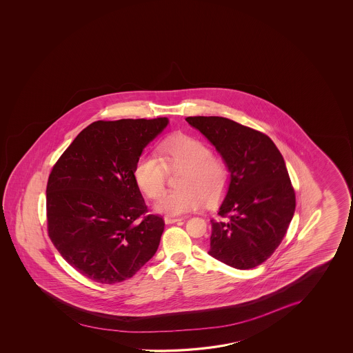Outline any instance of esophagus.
I'll return each mask as SVG.
<instances>
[{
  "mask_svg": "<svg viewBox=\"0 0 353 353\" xmlns=\"http://www.w3.org/2000/svg\"><path fill=\"white\" fill-rule=\"evenodd\" d=\"M182 219H179V218H174V216H165V223L166 224H174V223H177V221H181Z\"/></svg>",
  "mask_w": 353,
  "mask_h": 353,
  "instance_id": "1",
  "label": "esophagus"
}]
</instances>
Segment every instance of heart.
Wrapping results in <instances>:
<instances>
[{
	"label": "heart",
	"mask_w": 353,
	"mask_h": 353,
	"mask_svg": "<svg viewBox=\"0 0 353 353\" xmlns=\"http://www.w3.org/2000/svg\"><path fill=\"white\" fill-rule=\"evenodd\" d=\"M159 157L141 155L134 168V179L146 196L155 199L165 184L167 171L183 170L180 188L159 198L157 210L171 216L194 212L204 203L214 204L224 196L230 168L225 159L212 154V149L187 134L168 137L157 146Z\"/></svg>",
	"instance_id": "b5f03b06"
}]
</instances>
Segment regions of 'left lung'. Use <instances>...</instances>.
<instances>
[{
    "label": "left lung",
    "instance_id": "left-lung-1",
    "mask_svg": "<svg viewBox=\"0 0 353 353\" xmlns=\"http://www.w3.org/2000/svg\"><path fill=\"white\" fill-rule=\"evenodd\" d=\"M225 159L230 185L210 220L209 254L237 270L263 263L282 243L295 192L282 154L266 134L223 117H187Z\"/></svg>",
    "mask_w": 353,
    "mask_h": 353
}]
</instances>
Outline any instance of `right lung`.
Instances as JSON below:
<instances>
[{
    "label": "right lung",
    "instance_id": "right-lung-1",
    "mask_svg": "<svg viewBox=\"0 0 353 353\" xmlns=\"http://www.w3.org/2000/svg\"><path fill=\"white\" fill-rule=\"evenodd\" d=\"M168 123L165 117L93 121L52 166L48 235L70 266L91 281L123 282L157 252L165 221L149 214L134 168Z\"/></svg>",
    "mask_w": 353,
    "mask_h": 353
}]
</instances>
